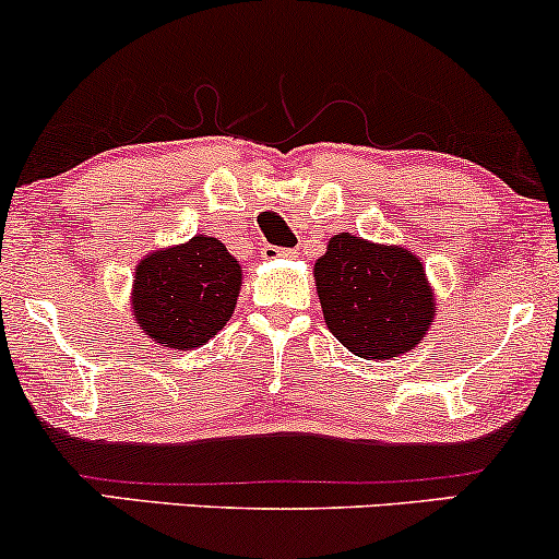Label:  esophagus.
<instances>
[{"label": "esophagus", "mask_w": 559, "mask_h": 559, "mask_svg": "<svg viewBox=\"0 0 559 559\" xmlns=\"http://www.w3.org/2000/svg\"><path fill=\"white\" fill-rule=\"evenodd\" d=\"M262 258L267 262H275V260H284V258H294L292 249H281V247H273V243H267V247H262Z\"/></svg>", "instance_id": "obj_1"}]
</instances>
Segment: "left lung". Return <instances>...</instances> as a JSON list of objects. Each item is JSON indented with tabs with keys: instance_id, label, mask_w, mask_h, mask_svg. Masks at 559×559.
Returning a JSON list of instances; mask_svg holds the SVG:
<instances>
[{
	"instance_id": "1",
	"label": "left lung",
	"mask_w": 559,
	"mask_h": 559,
	"mask_svg": "<svg viewBox=\"0 0 559 559\" xmlns=\"http://www.w3.org/2000/svg\"><path fill=\"white\" fill-rule=\"evenodd\" d=\"M312 273L325 325L352 355H404L433 325L436 299L426 267L404 247L338 234Z\"/></svg>"
}]
</instances>
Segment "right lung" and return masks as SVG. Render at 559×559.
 Wrapping results in <instances>:
<instances>
[{"instance_id": "obj_1", "label": "right lung", "mask_w": 559, "mask_h": 559, "mask_svg": "<svg viewBox=\"0 0 559 559\" xmlns=\"http://www.w3.org/2000/svg\"><path fill=\"white\" fill-rule=\"evenodd\" d=\"M239 292V260L213 236L199 234L139 262L131 310L152 342L186 352L207 344L228 323Z\"/></svg>"}]
</instances>
